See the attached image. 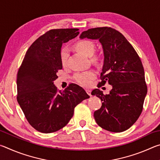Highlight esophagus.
Instances as JSON below:
<instances>
[{
	"label": "esophagus",
	"mask_w": 160,
	"mask_h": 160,
	"mask_svg": "<svg viewBox=\"0 0 160 160\" xmlns=\"http://www.w3.org/2000/svg\"><path fill=\"white\" fill-rule=\"evenodd\" d=\"M86 92H87V93H88L90 97L92 96V94H91V90H86Z\"/></svg>",
	"instance_id": "1"
}]
</instances>
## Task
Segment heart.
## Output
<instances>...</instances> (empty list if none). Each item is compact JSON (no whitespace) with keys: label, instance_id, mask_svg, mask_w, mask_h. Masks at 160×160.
Returning <instances> with one entry per match:
<instances>
[{"label":"heart","instance_id":"1","mask_svg":"<svg viewBox=\"0 0 160 160\" xmlns=\"http://www.w3.org/2000/svg\"><path fill=\"white\" fill-rule=\"evenodd\" d=\"M75 48L81 53L84 54L86 56L90 57L93 55L94 52V44L90 40H80L75 44ZM68 56V50L67 48H63L61 52V63L65 66L67 63V59ZM94 61H97V58H93ZM96 76L95 72L92 70H88V71L78 72L74 75V80L78 83L84 86L90 85L92 80Z\"/></svg>","mask_w":160,"mask_h":160}]
</instances>
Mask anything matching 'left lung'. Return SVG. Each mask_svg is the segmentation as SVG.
Listing matches in <instances>:
<instances>
[{
  "instance_id": "obj_1",
  "label": "left lung",
  "mask_w": 160,
  "mask_h": 160,
  "mask_svg": "<svg viewBox=\"0 0 160 160\" xmlns=\"http://www.w3.org/2000/svg\"><path fill=\"white\" fill-rule=\"evenodd\" d=\"M80 38L101 43L104 63L99 85L108 82L112 86L109 94L99 89L92 92L102 102L101 108L94 113L97 123L108 131H126L139 118L148 92L140 57L125 37L111 28L90 29Z\"/></svg>"
}]
</instances>
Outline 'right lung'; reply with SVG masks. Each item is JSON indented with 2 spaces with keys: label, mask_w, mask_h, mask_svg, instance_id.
<instances>
[{
  "label": "right lung",
  "mask_w": 160,
  "mask_h": 160,
  "mask_svg": "<svg viewBox=\"0 0 160 160\" xmlns=\"http://www.w3.org/2000/svg\"><path fill=\"white\" fill-rule=\"evenodd\" d=\"M78 29H51L28 48L18 72L17 99L29 124L37 131L50 133L67 125L74 109L90 96L71 84L58 91L53 81L62 69L61 47L76 37Z\"/></svg>",
  "instance_id": "right-lung-1"
}]
</instances>
